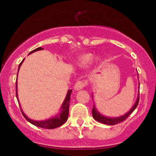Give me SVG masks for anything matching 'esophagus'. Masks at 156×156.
Instances as JSON below:
<instances>
[{
    "label": "esophagus",
    "instance_id": "esophagus-1",
    "mask_svg": "<svg viewBox=\"0 0 156 156\" xmlns=\"http://www.w3.org/2000/svg\"><path fill=\"white\" fill-rule=\"evenodd\" d=\"M87 84V81H78L74 85V89L76 91H79L82 89Z\"/></svg>",
    "mask_w": 156,
    "mask_h": 156
}]
</instances>
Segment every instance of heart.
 <instances>
[{"mask_svg": "<svg viewBox=\"0 0 156 156\" xmlns=\"http://www.w3.org/2000/svg\"><path fill=\"white\" fill-rule=\"evenodd\" d=\"M94 59V57L92 54H83L80 56L78 59V62L81 66H87L91 64Z\"/></svg>", "mask_w": 156, "mask_h": 156, "instance_id": "b5f03b06", "label": "heart"}]
</instances>
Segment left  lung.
Here are the masks:
<instances>
[{"label": "left lung", "mask_w": 156, "mask_h": 156, "mask_svg": "<svg viewBox=\"0 0 156 156\" xmlns=\"http://www.w3.org/2000/svg\"><path fill=\"white\" fill-rule=\"evenodd\" d=\"M138 87H140L139 84H138ZM92 99H93V94H92ZM138 101H139V91H138L137 99H136L135 104H134V105L132 106V108L130 109V111H129L126 114L123 115V116H121L119 117H108V116H104V115L100 114V113L98 112L97 109L95 107V105L94 104L93 108H92L93 118L96 121H99V122L101 123H104V124L110 125V126L117 124V123L122 122V121H124L126 119H127L128 117H129V115L136 109V107H137V106L138 104Z\"/></svg>", "instance_id": "8db88e82"}]
</instances>
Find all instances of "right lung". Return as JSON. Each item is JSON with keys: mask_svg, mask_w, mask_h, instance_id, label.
Masks as SVG:
<instances>
[{"mask_svg": "<svg viewBox=\"0 0 156 156\" xmlns=\"http://www.w3.org/2000/svg\"><path fill=\"white\" fill-rule=\"evenodd\" d=\"M42 50H44V49L42 48H36L35 50L31 51V52L29 53V55H30V54H32V53L36 52V51ZM24 59H23V61L21 62L20 64L18 66V74L19 69H20V66L22 65ZM17 89H18V83H17V81H16V94L17 99H18V101L19 102L18 91H17ZM72 91V89H69V90H68L67 95H66V97L65 99V101H63V103H62V106L60 107V109H59L60 112H59V114H57L56 116L52 117V118L48 119H46V120H43V121H35V120H33V119H29L28 117H27L26 115L25 114V113L23 112L22 108H21V106H20V102H19L18 104H19V105H20L21 112H22L23 116L25 117V119H26L27 121H29L30 123H32V124L36 126L43 128V129H56V128L64 124V123H65L67 120L68 115H69V102H70V99H71V98H70V96H71Z\"/></svg>", "mask_w": 156, "mask_h": 156, "instance_id": "obj_1", "label": "right lung"}]
</instances>
